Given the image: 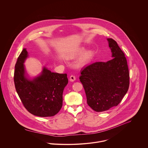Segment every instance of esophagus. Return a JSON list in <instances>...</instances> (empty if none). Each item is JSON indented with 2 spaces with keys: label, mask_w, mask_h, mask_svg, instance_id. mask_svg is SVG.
<instances>
[{
  "label": "esophagus",
  "mask_w": 148,
  "mask_h": 148,
  "mask_svg": "<svg viewBox=\"0 0 148 148\" xmlns=\"http://www.w3.org/2000/svg\"><path fill=\"white\" fill-rule=\"evenodd\" d=\"M76 80V77L74 75H71L69 77V80L70 82H74Z\"/></svg>",
  "instance_id": "1"
}]
</instances>
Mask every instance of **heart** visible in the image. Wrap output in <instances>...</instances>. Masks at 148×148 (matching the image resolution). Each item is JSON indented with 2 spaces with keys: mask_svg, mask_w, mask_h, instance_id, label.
Wrapping results in <instances>:
<instances>
[{
  "mask_svg": "<svg viewBox=\"0 0 148 148\" xmlns=\"http://www.w3.org/2000/svg\"><path fill=\"white\" fill-rule=\"evenodd\" d=\"M85 51V48L84 47L80 48L77 50L68 53L66 55V58L68 59L76 58L83 53ZM82 55V56L80 58V59L77 62V64L79 65H84L89 63L90 60L92 59L95 54L94 51L92 49H89L88 51H86Z\"/></svg>",
  "mask_w": 148,
  "mask_h": 148,
  "instance_id": "heart-1",
  "label": "heart"
}]
</instances>
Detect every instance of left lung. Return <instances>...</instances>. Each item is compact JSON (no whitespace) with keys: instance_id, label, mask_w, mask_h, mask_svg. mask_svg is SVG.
<instances>
[{"instance_id":"8db88e82","label":"left lung","mask_w":148,"mask_h":148,"mask_svg":"<svg viewBox=\"0 0 148 148\" xmlns=\"http://www.w3.org/2000/svg\"><path fill=\"white\" fill-rule=\"evenodd\" d=\"M113 59L84 68L79 77L84 88L87 104L96 112L118 106L129 86V73L125 54L117 42L107 39Z\"/></svg>"}]
</instances>
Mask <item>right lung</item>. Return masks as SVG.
I'll return each mask as SVG.
<instances>
[{
  "label": "right lung",
  "instance_id": "1",
  "mask_svg": "<svg viewBox=\"0 0 148 148\" xmlns=\"http://www.w3.org/2000/svg\"><path fill=\"white\" fill-rule=\"evenodd\" d=\"M28 55L24 48L15 66L14 83L16 90L25 109L39 117L56 114L63 106L64 89L68 83L67 75L52 72L45 66L39 76L28 78L24 62Z\"/></svg>",
  "mask_w": 148,
  "mask_h": 148
}]
</instances>
